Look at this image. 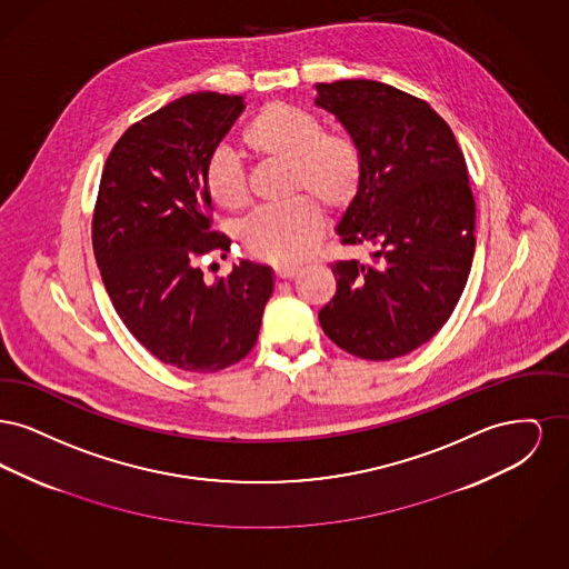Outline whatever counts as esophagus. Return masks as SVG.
<instances>
[{
    "instance_id": "esophagus-1",
    "label": "esophagus",
    "mask_w": 569,
    "mask_h": 569,
    "mask_svg": "<svg viewBox=\"0 0 569 569\" xmlns=\"http://www.w3.org/2000/svg\"><path fill=\"white\" fill-rule=\"evenodd\" d=\"M298 272H300V269L298 267H274V277L277 279H295L297 277Z\"/></svg>"
}]
</instances>
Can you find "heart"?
Instances as JSON below:
<instances>
[{"mask_svg": "<svg viewBox=\"0 0 569 569\" xmlns=\"http://www.w3.org/2000/svg\"><path fill=\"white\" fill-rule=\"evenodd\" d=\"M244 144L260 160H283L288 193L295 198L260 207L239 228L244 249L274 264H292L311 253L326 228L325 204L348 209L365 179V158L356 140L325 132L318 114L274 102L260 110L243 130ZM202 186L219 209L241 211L249 204V177L243 160L226 144L216 147L202 166Z\"/></svg>", "mask_w": 569, "mask_h": 569, "instance_id": "b5f03b06", "label": "heart"}]
</instances>
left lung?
Masks as SVG:
<instances>
[{"mask_svg":"<svg viewBox=\"0 0 569 569\" xmlns=\"http://www.w3.org/2000/svg\"><path fill=\"white\" fill-rule=\"evenodd\" d=\"M365 158L358 198L339 223L343 244L373 262H332L337 292L318 313L341 350L390 360L427 343L452 316L476 251V200L450 126L425 100L386 82H318Z\"/></svg>","mask_w":569,"mask_h":569,"instance_id":"left-lung-1","label":"left lung"}]
</instances>
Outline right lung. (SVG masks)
Masks as SVG:
<instances>
[{
	"label": "right lung",
	"mask_w": 569,
	"mask_h": 569,
	"mask_svg": "<svg viewBox=\"0 0 569 569\" xmlns=\"http://www.w3.org/2000/svg\"><path fill=\"white\" fill-rule=\"evenodd\" d=\"M243 109L241 96L209 91L142 117L112 147L93 209V253L114 311L156 358L190 373L243 360L272 295L269 267L243 260L216 281L200 269L230 249L211 230L202 166Z\"/></svg>",
	"instance_id": "obj_1"
}]
</instances>
